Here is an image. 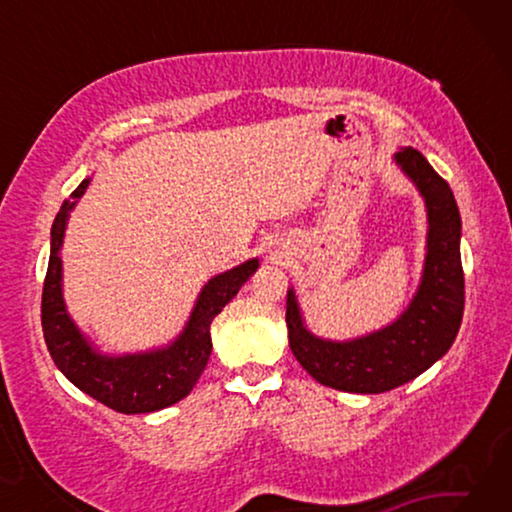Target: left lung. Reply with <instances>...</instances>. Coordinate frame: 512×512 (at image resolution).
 <instances>
[{
    "mask_svg": "<svg viewBox=\"0 0 512 512\" xmlns=\"http://www.w3.org/2000/svg\"><path fill=\"white\" fill-rule=\"evenodd\" d=\"M395 162L420 189L427 205V257L418 293L388 327L352 341H325L302 323L293 289L287 291L289 345L318 384L345 393H386L422 375L452 348L463 320L461 214L447 180L420 151L395 153Z\"/></svg>",
    "mask_w": 512,
    "mask_h": 512,
    "instance_id": "1",
    "label": "left lung"
}]
</instances>
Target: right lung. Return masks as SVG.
Here are the masks:
<instances>
[{"label":"right lung","mask_w":512,"mask_h":512,"mask_svg":"<svg viewBox=\"0 0 512 512\" xmlns=\"http://www.w3.org/2000/svg\"><path fill=\"white\" fill-rule=\"evenodd\" d=\"M90 178L74 189L51 225V253L45 287H42V332L51 359L76 388L117 413H153L176 404L189 395L212 354L210 325L216 314L237 296L250 275L257 271V259H248L232 271L212 277L198 296L183 334L167 348L108 357L92 348L69 318L63 300V246L67 216L76 198L85 194Z\"/></svg>","instance_id":"obj_1"}]
</instances>
